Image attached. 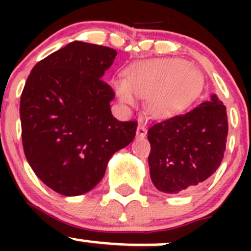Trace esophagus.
<instances>
[{
	"mask_svg": "<svg viewBox=\"0 0 251 251\" xmlns=\"http://www.w3.org/2000/svg\"><path fill=\"white\" fill-rule=\"evenodd\" d=\"M136 135L138 138H144L147 136V127L144 125H138L137 131H136Z\"/></svg>",
	"mask_w": 251,
	"mask_h": 251,
	"instance_id": "obj_1",
	"label": "esophagus"
}]
</instances>
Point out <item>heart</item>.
I'll use <instances>...</instances> for the list:
<instances>
[{"mask_svg": "<svg viewBox=\"0 0 251 251\" xmlns=\"http://www.w3.org/2000/svg\"><path fill=\"white\" fill-rule=\"evenodd\" d=\"M196 82V70L181 59H153L127 69L125 81H113L121 104L133 107L146 97L148 113L155 119L168 118L188 103Z\"/></svg>", "mask_w": 251, "mask_h": 251, "instance_id": "b5f03b06", "label": "heart"}]
</instances>
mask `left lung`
I'll return each instance as SVG.
<instances>
[{"label":"left lung","mask_w":251,"mask_h":251,"mask_svg":"<svg viewBox=\"0 0 251 251\" xmlns=\"http://www.w3.org/2000/svg\"><path fill=\"white\" fill-rule=\"evenodd\" d=\"M227 133L226 107L216 95L151 126L148 164L156 189L177 194L203 183L224 159Z\"/></svg>","instance_id":"obj_1"}]
</instances>
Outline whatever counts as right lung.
Masks as SVG:
<instances>
[{
	"label": "right lung",
	"mask_w": 251,
	"mask_h": 251,
	"mask_svg": "<svg viewBox=\"0 0 251 251\" xmlns=\"http://www.w3.org/2000/svg\"><path fill=\"white\" fill-rule=\"evenodd\" d=\"M116 57L113 48L74 41L32 68L22 97L25 156L57 193L81 196L103 178L115 151L136 136V121H119L114 91L100 80Z\"/></svg>",
	"instance_id": "add662e5"
}]
</instances>
